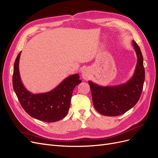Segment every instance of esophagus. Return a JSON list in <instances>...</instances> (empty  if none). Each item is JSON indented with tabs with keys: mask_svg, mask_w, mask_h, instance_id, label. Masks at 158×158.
<instances>
[{
	"mask_svg": "<svg viewBox=\"0 0 158 158\" xmlns=\"http://www.w3.org/2000/svg\"><path fill=\"white\" fill-rule=\"evenodd\" d=\"M81 74H82V78L87 80H88L89 77V70L88 68L87 67H84V68H82V70H81Z\"/></svg>",
	"mask_w": 158,
	"mask_h": 158,
	"instance_id": "obj_1",
	"label": "esophagus"
}]
</instances>
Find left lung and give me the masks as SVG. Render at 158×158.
<instances>
[{"label":"left lung","mask_w":158,"mask_h":158,"mask_svg":"<svg viewBox=\"0 0 158 158\" xmlns=\"http://www.w3.org/2000/svg\"><path fill=\"white\" fill-rule=\"evenodd\" d=\"M132 44L137 55V63L132 77L125 84L114 86H101L88 81L95 109L100 114L114 117L126 113L139 100L145 80L143 56L135 41Z\"/></svg>","instance_id":"obj_1"}]
</instances>
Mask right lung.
Segmentation results:
<instances>
[{
	"instance_id": "obj_1",
	"label": "right lung",
	"mask_w": 158,
	"mask_h": 158,
	"mask_svg": "<svg viewBox=\"0 0 158 158\" xmlns=\"http://www.w3.org/2000/svg\"><path fill=\"white\" fill-rule=\"evenodd\" d=\"M20 55L21 52H19L14 64L12 84L22 107L29 115L37 120L47 123L61 120L68 113L74 88L82 82L79 74L68 76L50 92L32 94L22 82L19 72Z\"/></svg>"
}]
</instances>
